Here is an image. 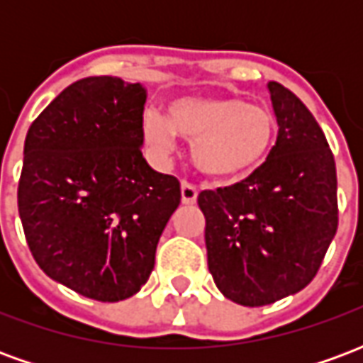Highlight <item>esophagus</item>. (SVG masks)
<instances>
[{"label":"esophagus","instance_id":"obj_1","mask_svg":"<svg viewBox=\"0 0 363 363\" xmlns=\"http://www.w3.org/2000/svg\"><path fill=\"white\" fill-rule=\"evenodd\" d=\"M181 200L182 204H196L198 200V189L190 182H182L181 184Z\"/></svg>","mask_w":363,"mask_h":363}]
</instances>
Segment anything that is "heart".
<instances>
[{"mask_svg": "<svg viewBox=\"0 0 363 363\" xmlns=\"http://www.w3.org/2000/svg\"><path fill=\"white\" fill-rule=\"evenodd\" d=\"M142 134L159 155L171 153L179 135L190 142V157L200 173L231 182L262 167L276 143L278 120L268 106L237 96L189 95L167 104L165 116L145 112Z\"/></svg>", "mask_w": 363, "mask_h": 363, "instance_id": "1", "label": "heart"}]
</instances>
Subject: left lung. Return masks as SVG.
I'll return each mask as SVG.
<instances>
[{"instance_id":"8db88e82","label":"left lung","mask_w":363,"mask_h":363,"mask_svg":"<svg viewBox=\"0 0 363 363\" xmlns=\"http://www.w3.org/2000/svg\"><path fill=\"white\" fill-rule=\"evenodd\" d=\"M278 140L260 169L204 190L208 268L223 296L270 305L315 278L338 228L336 167L327 138L289 89L268 83Z\"/></svg>"}]
</instances>
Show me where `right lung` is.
<instances>
[{
	"mask_svg": "<svg viewBox=\"0 0 363 363\" xmlns=\"http://www.w3.org/2000/svg\"><path fill=\"white\" fill-rule=\"evenodd\" d=\"M142 83H72L30 124L17 202L28 249L52 280L96 301L140 291L181 184L142 155Z\"/></svg>",
	"mask_w": 363,
	"mask_h": 363,
	"instance_id": "right-lung-1",
	"label": "right lung"
}]
</instances>
